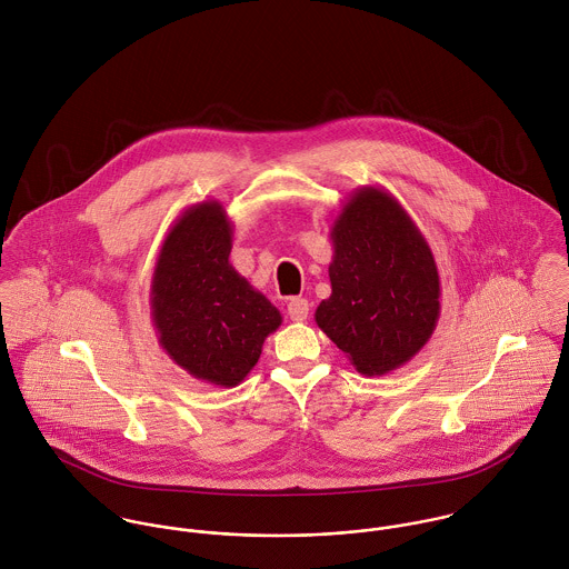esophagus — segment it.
<instances>
[{"label":"esophagus","mask_w":569,"mask_h":569,"mask_svg":"<svg viewBox=\"0 0 569 569\" xmlns=\"http://www.w3.org/2000/svg\"><path fill=\"white\" fill-rule=\"evenodd\" d=\"M287 313L293 322H305L309 318V300L291 298L289 305H287Z\"/></svg>","instance_id":"esophagus-1"}]
</instances>
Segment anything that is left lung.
<instances>
[{
  "mask_svg": "<svg viewBox=\"0 0 569 569\" xmlns=\"http://www.w3.org/2000/svg\"><path fill=\"white\" fill-rule=\"evenodd\" d=\"M330 296L316 322L357 372L383 377L433 335L440 276L431 247L383 188L361 186L330 226Z\"/></svg>",
  "mask_w": 569,
  "mask_h": 569,
  "instance_id": "left-lung-1",
  "label": "left lung"
}]
</instances>
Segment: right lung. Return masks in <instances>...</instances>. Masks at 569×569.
<instances>
[{
	"instance_id": "right-lung-1",
	"label": "right lung",
	"mask_w": 569,
	"mask_h": 569,
	"mask_svg": "<svg viewBox=\"0 0 569 569\" xmlns=\"http://www.w3.org/2000/svg\"><path fill=\"white\" fill-rule=\"evenodd\" d=\"M234 223L219 201L186 208L163 239L151 320L163 352L190 377L234 388L258 363L280 311L232 267Z\"/></svg>"
}]
</instances>
